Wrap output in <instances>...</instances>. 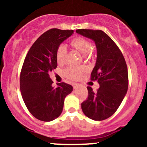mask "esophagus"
Listing matches in <instances>:
<instances>
[{"instance_id":"1","label":"esophagus","mask_w":147,"mask_h":147,"mask_svg":"<svg viewBox=\"0 0 147 147\" xmlns=\"http://www.w3.org/2000/svg\"><path fill=\"white\" fill-rule=\"evenodd\" d=\"M78 86H79V84H78V83H74V84H73L74 90H76V89L78 87Z\"/></svg>"}]
</instances>
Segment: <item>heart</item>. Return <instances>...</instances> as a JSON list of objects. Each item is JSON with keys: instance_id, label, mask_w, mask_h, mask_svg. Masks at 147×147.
Segmentation results:
<instances>
[{"instance_id": "b5f03b06", "label": "heart", "mask_w": 147, "mask_h": 147, "mask_svg": "<svg viewBox=\"0 0 147 147\" xmlns=\"http://www.w3.org/2000/svg\"><path fill=\"white\" fill-rule=\"evenodd\" d=\"M70 46L75 50L82 53L84 58L87 59L91 55V43L86 38L82 37H78L70 42ZM67 49L63 45H60L56 50V60L58 64L65 63L67 57ZM84 68L82 66L69 67L65 69L64 75L65 77L71 80H78L81 78Z\"/></svg>"}]
</instances>
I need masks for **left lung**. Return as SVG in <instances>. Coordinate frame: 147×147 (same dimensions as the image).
Segmentation results:
<instances>
[{
  "mask_svg": "<svg viewBox=\"0 0 147 147\" xmlns=\"http://www.w3.org/2000/svg\"><path fill=\"white\" fill-rule=\"evenodd\" d=\"M77 33L94 41L97 48L95 66L91 79L97 80L100 88L94 92L87 87L88 98L81 105L90 119L102 121L114 115L128 90V71L119 47L102 30L79 29Z\"/></svg>",
  "mask_w": 147,
  "mask_h": 147,
  "instance_id": "8db88e82",
  "label": "left lung"
}]
</instances>
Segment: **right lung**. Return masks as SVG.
<instances>
[{
  "instance_id": "1",
  "label": "right lung",
  "mask_w": 147,
  "mask_h": 147,
  "mask_svg": "<svg viewBox=\"0 0 147 147\" xmlns=\"http://www.w3.org/2000/svg\"><path fill=\"white\" fill-rule=\"evenodd\" d=\"M74 33L73 30L53 28L38 38L28 51L20 77L22 97L29 112L36 119L50 121L61 115L65 98L73 87L65 82L57 87L49 72L57 66V47Z\"/></svg>"
}]
</instances>
